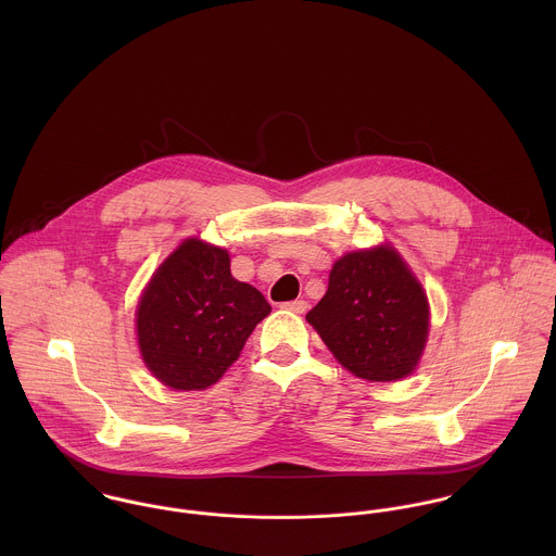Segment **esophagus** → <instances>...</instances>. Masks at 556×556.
Listing matches in <instances>:
<instances>
[{"instance_id":"obj_1","label":"esophagus","mask_w":556,"mask_h":556,"mask_svg":"<svg viewBox=\"0 0 556 556\" xmlns=\"http://www.w3.org/2000/svg\"><path fill=\"white\" fill-rule=\"evenodd\" d=\"M282 308H285V311H289V313L302 315V313H306V311H308V302H304V300H293V302H285V304H282Z\"/></svg>"}]
</instances>
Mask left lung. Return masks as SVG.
I'll use <instances>...</instances> for the list:
<instances>
[{
    "label": "left lung",
    "mask_w": 556,
    "mask_h": 556,
    "mask_svg": "<svg viewBox=\"0 0 556 556\" xmlns=\"http://www.w3.org/2000/svg\"><path fill=\"white\" fill-rule=\"evenodd\" d=\"M306 320L349 372L390 383L417 368L430 308L419 280L386 243L340 256Z\"/></svg>",
    "instance_id": "8db88e82"
}]
</instances>
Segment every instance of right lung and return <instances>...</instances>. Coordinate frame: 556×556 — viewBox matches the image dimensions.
Masks as SVG:
<instances>
[{
	"label": "right lung",
	"mask_w": 556,
	"mask_h": 556,
	"mask_svg": "<svg viewBox=\"0 0 556 556\" xmlns=\"http://www.w3.org/2000/svg\"><path fill=\"white\" fill-rule=\"evenodd\" d=\"M269 313L261 291L231 276L225 248L186 239L164 258L139 300L141 357L173 390H207Z\"/></svg>",
	"instance_id": "1"
}]
</instances>
